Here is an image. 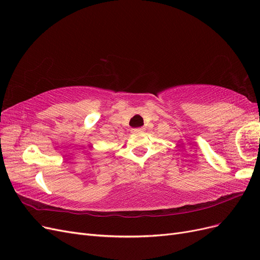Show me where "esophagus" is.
Returning <instances> with one entry per match:
<instances>
[{"label":"esophagus","mask_w":260,"mask_h":260,"mask_svg":"<svg viewBox=\"0 0 260 260\" xmlns=\"http://www.w3.org/2000/svg\"><path fill=\"white\" fill-rule=\"evenodd\" d=\"M144 131V128H135V129H132L131 130V132L132 133H137V132H143Z\"/></svg>","instance_id":"esophagus-1"}]
</instances>
